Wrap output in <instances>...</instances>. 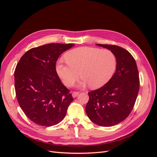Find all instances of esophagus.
I'll return each instance as SVG.
<instances>
[{
  "instance_id": "esophagus-1",
  "label": "esophagus",
  "mask_w": 157,
  "mask_h": 157,
  "mask_svg": "<svg viewBox=\"0 0 157 157\" xmlns=\"http://www.w3.org/2000/svg\"><path fill=\"white\" fill-rule=\"evenodd\" d=\"M79 94V92H73V94H72V96L73 97V98H76L77 97L78 95Z\"/></svg>"
}]
</instances>
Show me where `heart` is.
I'll return each instance as SVG.
<instances>
[{
	"label": "heart",
	"mask_w": 157,
	"mask_h": 157,
	"mask_svg": "<svg viewBox=\"0 0 157 157\" xmlns=\"http://www.w3.org/2000/svg\"><path fill=\"white\" fill-rule=\"evenodd\" d=\"M67 61H59L56 71L59 77L67 86H72L78 77H82L80 86L90 85L92 88H99L107 84L115 73L117 58L109 50L93 47H80L67 52Z\"/></svg>",
	"instance_id": "heart-1"
}]
</instances>
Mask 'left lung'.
Masks as SVG:
<instances>
[{
	"label": "left lung",
	"mask_w": 157,
	"mask_h": 157,
	"mask_svg": "<svg viewBox=\"0 0 157 157\" xmlns=\"http://www.w3.org/2000/svg\"><path fill=\"white\" fill-rule=\"evenodd\" d=\"M96 44L115 54L116 72L104 86L88 92L86 112L95 124L112 126L125 120L134 106L140 89L138 70L134 58L126 50L116 45Z\"/></svg>",
	"instance_id": "obj_1"
}]
</instances>
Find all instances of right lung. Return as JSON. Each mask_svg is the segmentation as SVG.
Returning <instances> with one entry per match:
<instances>
[{"label":"right lung","instance_id":"add662e5","mask_svg":"<svg viewBox=\"0 0 157 157\" xmlns=\"http://www.w3.org/2000/svg\"><path fill=\"white\" fill-rule=\"evenodd\" d=\"M74 45L51 43L33 48L16 65L14 78L17 101L28 118L36 124H58L73 101L57 74L56 64L59 56Z\"/></svg>","mask_w":157,"mask_h":157}]
</instances>
